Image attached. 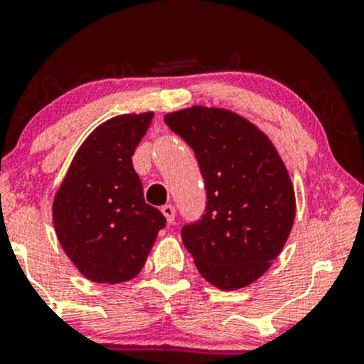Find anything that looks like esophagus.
<instances>
[{
    "label": "esophagus",
    "mask_w": 364,
    "mask_h": 364,
    "mask_svg": "<svg viewBox=\"0 0 364 364\" xmlns=\"http://www.w3.org/2000/svg\"><path fill=\"white\" fill-rule=\"evenodd\" d=\"M161 212H162V214H164L166 220H168L169 224L174 223V215H176V210H174V207L171 205V203H166V205L161 208Z\"/></svg>",
    "instance_id": "obj_1"
}]
</instances>
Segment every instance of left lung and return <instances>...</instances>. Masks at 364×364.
<instances>
[{
  "instance_id": "8db88e82",
  "label": "left lung",
  "mask_w": 364,
  "mask_h": 364,
  "mask_svg": "<svg viewBox=\"0 0 364 364\" xmlns=\"http://www.w3.org/2000/svg\"><path fill=\"white\" fill-rule=\"evenodd\" d=\"M164 121L193 149L207 191L205 214L183 225V243L215 287L250 286L279 257L294 223V188L281 156L232 111L193 106Z\"/></svg>"
}]
</instances>
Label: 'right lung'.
<instances>
[{
	"label": "right lung",
	"mask_w": 364,
	"mask_h": 364,
	"mask_svg": "<svg viewBox=\"0 0 364 364\" xmlns=\"http://www.w3.org/2000/svg\"><path fill=\"white\" fill-rule=\"evenodd\" d=\"M154 112L121 114L87 136L53 202L56 236L80 272L119 284L145 265L166 217L145 203L132 156Z\"/></svg>",
	"instance_id": "add662e5"
}]
</instances>
